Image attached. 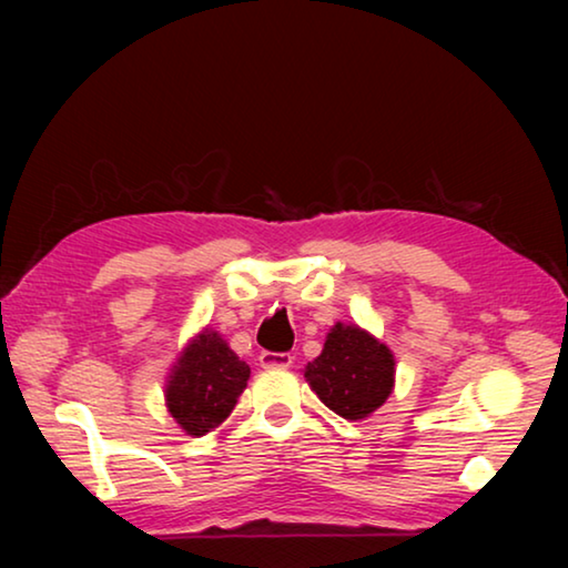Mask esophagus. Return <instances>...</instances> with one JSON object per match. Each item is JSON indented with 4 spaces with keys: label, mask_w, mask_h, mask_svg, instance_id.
<instances>
[{
    "label": "esophagus",
    "mask_w": 568,
    "mask_h": 568,
    "mask_svg": "<svg viewBox=\"0 0 568 568\" xmlns=\"http://www.w3.org/2000/svg\"><path fill=\"white\" fill-rule=\"evenodd\" d=\"M291 363H293L291 353H273V351L261 353L263 368H291Z\"/></svg>",
    "instance_id": "1"
}]
</instances>
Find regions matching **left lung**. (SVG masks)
<instances>
[{
  "label": "left lung",
  "mask_w": 568,
  "mask_h": 568,
  "mask_svg": "<svg viewBox=\"0 0 568 568\" xmlns=\"http://www.w3.org/2000/svg\"><path fill=\"white\" fill-rule=\"evenodd\" d=\"M393 355L355 325L338 323L323 353L307 363L305 378L318 398L345 420L365 418L381 408L393 390Z\"/></svg>",
  "instance_id": "obj_1"
}]
</instances>
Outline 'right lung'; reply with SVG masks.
<instances>
[{
	"mask_svg": "<svg viewBox=\"0 0 568 568\" xmlns=\"http://www.w3.org/2000/svg\"><path fill=\"white\" fill-rule=\"evenodd\" d=\"M250 368L217 333L192 341L168 383V408L190 436H205L233 413Z\"/></svg>",
	"mask_w": 568,
	"mask_h": 568,
	"instance_id": "obj_1",
	"label": "right lung"
}]
</instances>
